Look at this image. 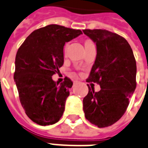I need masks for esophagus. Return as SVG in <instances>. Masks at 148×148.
Segmentation results:
<instances>
[{"label": "esophagus", "mask_w": 148, "mask_h": 148, "mask_svg": "<svg viewBox=\"0 0 148 148\" xmlns=\"http://www.w3.org/2000/svg\"><path fill=\"white\" fill-rule=\"evenodd\" d=\"M78 82H79L78 80H75V81H74V84H76V83H78Z\"/></svg>", "instance_id": "obj_1"}]
</instances>
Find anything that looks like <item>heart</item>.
Here are the masks:
<instances>
[{
	"label": "heart",
	"mask_w": 148,
	"mask_h": 148,
	"mask_svg": "<svg viewBox=\"0 0 148 148\" xmlns=\"http://www.w3.org/2000/svg\"><path fill=\"white\" fill-rule=\"evenodd\" d=\"M92 42H91V41H86V44H92ZM85 44V45H86Z\"/></svg>",
	"instance_id": "1"
}]
</instances>
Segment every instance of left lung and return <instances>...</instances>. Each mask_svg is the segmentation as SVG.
I'll list each match as a JSON object with an SVG mask.
<instances>
[{
	"mask_svg": "<svg viewBox=\"0 0 148 148\" xmlns=\"http://www.w3.org/2000/svg\"><path fill=\"white\" fill-rule=\"evenodd\" d=\"M97 45V57L87 79L101 90L89 86L83 99L86 120L98 127L115 123L124 114L136 89L137 66L132 49L124 38L103 29L82 31Z\"/></svg>",
	"mask_w": 148,
	"mask_h": 148,
	"instance_id": "left-lung-1",
	"label": "left lung"
}]
</instances>
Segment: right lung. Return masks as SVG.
Masks as SVG:
<instances>
[{"instance_id":"obj_1","label":"right lung","mask_w":148,"mask_h":148,"mask_svg":"<svg viewBox=\"0 0 148 148\" xmlns=\"http://www.w3.org/2000/svg\"><path fill=\"white\" fill-rule=\"evenodd\" d=\"M81 34L49 25L34 31L18 49L14 79L20 102L27 116L39 125L57 123L63 114L73 82L66 77L58 85L51 76L63 65L66 42Z\"/></svg>"}]
</instances>
